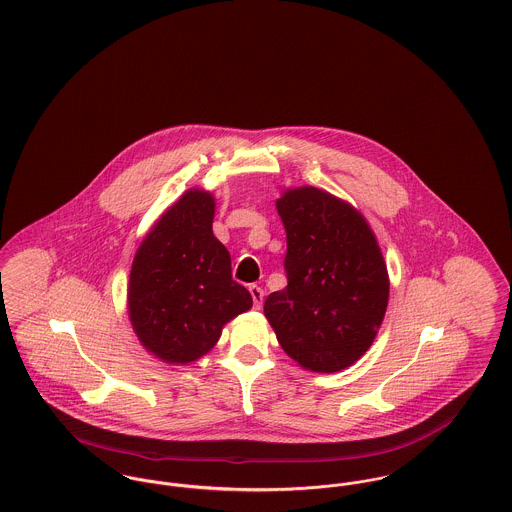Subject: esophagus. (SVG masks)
Returning <instances> with one entry per match:
<instances>
[{
	"mask_svg": "<svg viewBox=\"0 0 512 512\" xmlns=\"http://www.w3.org/2000/svg\"><path fill=\"white\" fill-rule=\"evenodd\" d=\"M249 294H251V298H253V307H255V309H261V305H263V296H265L263 288H261V286H257V284H251V286H249Z\"/></svg>",
	"mask_w": 512,
	"mask_h": 512,
	"instance_id": "esophagus-1",
	"label": "esophagus"
}]
</instances>
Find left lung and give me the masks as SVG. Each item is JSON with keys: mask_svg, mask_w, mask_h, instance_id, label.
I'll list each match as a JSON object with an SVG mask.
<instances>
[{"mask_svg": "<svg viewBox=\"0 0 512 512\" xmlns=\"http://www.w3.org/2000/svg\"><path fill=\"white\" fill-rule=\"evenodd\" d=\"M276 209L286 230L288 286L265 315L301 367L332 373L360 360L389 303V274L365 218L317 187L286 191Z\"/></svg>", "mask_w": 512, "mask_h": 512, "instance_id": "8db88e82", "label": "left lung"}]
</instances>
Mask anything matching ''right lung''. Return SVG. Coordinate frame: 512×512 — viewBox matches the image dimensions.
Wrapping results in <instances>:
<instances>
[{"label": "right lung", "mask_w": 512, "mask_h": 512, "mask_svg": "<svg viewBox=\"0 0 512 512\" xmlns=\"http://www.w3.org/2000/svg\"><path fill=\"white\" fill-rule=\"evenodd\" d=\"M214 199L185 191L143 240L129 276V319L141 344L168 363H189L247 311L251 294L232 278L228 249L212 234Z\"/></svg>", "instance_id": "obj_1"}]
</instances>
